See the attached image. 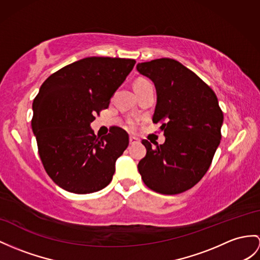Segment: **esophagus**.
<instances>
[{
  "label": "esophagus",
  "instance_id": "1",
  "mask_svg": "<svg viewBox=\"0 0 260 260\" xmlns=\"http://www.w3.org/2000/svg\"><path fill=\"white\" fill-rule=\"evenodd\" d=\"M129 142H130V144H136V143H139L140 142V140H139L138 138H136V137H130L129 138Z\"/></svg>",
  "mask_w": 260,
  "mask_h": 260
}]
</instances>
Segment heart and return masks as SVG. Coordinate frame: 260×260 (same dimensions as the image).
Masks as SVG:
<instances>
[{"mask_svg":"<svg viewBox=\"0 0 260 260\" xmlns=\"http://www.w3.org/2000/svg\"><path fill=\"white\" fill-rule=\"evenodd\" d=\"M144 82H148V80H144V79H139L137 80V82L135 85H141V84H144Z\"/></svg>","mask_w":260,"mask_h":260,"instance_id":"obj_1","label":"heart"}]
</instances>
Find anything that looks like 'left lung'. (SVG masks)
<instances>
[{"label":"left lung","mask_w":260,"mask_h":260,"mask_svg":"<svg viewBox=\"0 0 260 260\" xmlns=\"http://www.w3.org/2000/svg\"><path fill=\"white\" fill-rule=\"evenodd\" d=\"M137 71L154 84L156 106L152 120L162 122L163 144L143 140L147 154L139 162L141 178L152 191L173 195L198 183L210 168L220 143L223 124L216 94L178 60L139 62Z\"/></svg>","instance_id":"1"}]
</instances>
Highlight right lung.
Masks as SVG:
<instances>
[{"mask_svg":"<svg viewBox=\"0 0 260 260\" xmlns=\"http://www.w3.org/2000/svg\"><path fill=\"white\" fill-rule=\"evenodd\" d=\"M136 64L135 59L86 57L43 82L33 101L31 130L47 174L67 192L88 194L109 184L129 136L113 128L93 134L94 115L110 99Z\"/></svg>","mask_w":260,"mask_h":260,"instance_id":"obj_1","label":"right lung"}]
</instances>
